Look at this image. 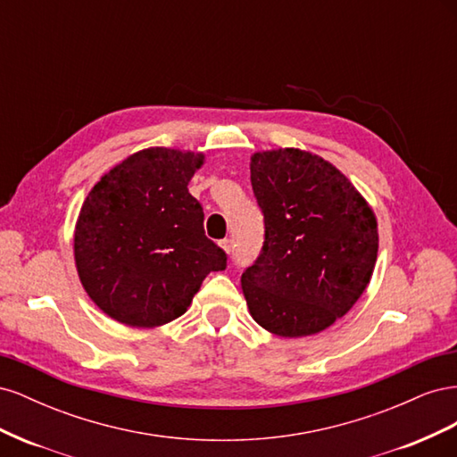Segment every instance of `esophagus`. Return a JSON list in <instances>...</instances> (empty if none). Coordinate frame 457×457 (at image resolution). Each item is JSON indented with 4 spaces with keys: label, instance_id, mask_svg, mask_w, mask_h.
Wrapping results in <instances>:
<instances>
[{
    "label": "esophagus",
    "instance_id": "esophagus-1",
    "mask_svg": "<svg viewBox=\"0 0 457 457\" xmlns=\"http://www.w3.org/2000/svg\"><path fill=\"white\" fill-rule=\"evenodd\" d=\"M219 245H220V247H223V250H225L227 253H230V252H232V240H230V238H225V240H220V242H219Z\"/></svg>",
    "mask_w": 457,
    "mask_h": 457
}]
</instances>
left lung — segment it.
<instances>
[{
    "label": "left lung",
    "mask_w": 457,
    "mask_h": 457,
    "mask_svg": "<svg viewBox=\"0 0 457 457\" xmlns=\"http://www.w3.org/2000/svg\"><path fill=\"white\" fill-rule=\"evenodd\" d=\"M265 242L242 274L253 320L280 337L329 328L364 294L378 259V220L337 168L299 148L252 156Z\"/></svg>",
    "instance_id": "1"
}]
</instances>
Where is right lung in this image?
Here are the masks:
<instances>
[{"label": "right lung", "mask_w": 457, "mask_h": 457, "mask_svg": "<svg viewBox=\"0 0 457 457\" xmlns=\"http://www.w3.org/2000/svg\"><path fill=\"white\" fill-rule=\"evenodd\" d=\"M204 156L146 148L110 170L87 195L76 223L81 286L114 320L154 328L187 312L204 278L227 269L205 237L202 204L188 181Z\"/></svg>", "instance_id": "obj_1"}]
</instances>
